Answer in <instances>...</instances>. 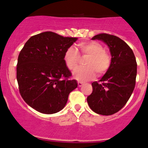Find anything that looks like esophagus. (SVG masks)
<instances>
[{"label":"esophagus","instance_id":"34e87169","mask_svg":"<svg viewBox=\"0 0 148 148\" xmlns=\"http://www.w3.org/2000/svg\"><path fill=\"white\" fill-rule=\"evenodd\" d=\"M83 83L82 82H80V81H78V86H79V87H81V86H83Z\"/></svg>","mask_w":148,"mask_h":148}]
</instances>
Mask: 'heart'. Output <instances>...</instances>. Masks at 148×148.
<instances>
[{
	"label": "heart",
	"instance_id": "b5f03b06",
	"mask_svg": "<svg viewBox=\"0 0 148 148\" xmlns=\"http://www.w3.org/2000/svg\"><path fill=\"white\" fill-rule=\"evenodd\" d=\"M81 54L89 56L85 62L86 67H79L74 72V76L80 81H87L95 77L96 72L98 75H101L109 68L111 57L103 51L102 45L97 42H81L78 45ZM79 56L74 47H69L66 51L64 60L69 70H74L78 66Z\"/></svg>",
	"mask_w": 148,
	"mask_h": 148
}]
</instances>
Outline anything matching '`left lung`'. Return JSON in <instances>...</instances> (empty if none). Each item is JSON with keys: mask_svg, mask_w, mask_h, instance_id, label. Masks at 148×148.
<instances>
[{"mask_svg": "<svg viewBox=\"0 0 148 148\" xmlns=\"http://www.w3.org/2000/svg\"><path fill=\"white\" fill-rule=\"evenodd\" d=\"M108 46L111 55L109 68L98 83H92V92L87 97L95 113L110 115L126 104L136 84L137 64L133 51L126 42L115 35L101 33L92 38Z\"/></svg>", "mask_w": 148, "mask_h": 148, "instance_id": "1", "label": "left lung"}]
</instances>
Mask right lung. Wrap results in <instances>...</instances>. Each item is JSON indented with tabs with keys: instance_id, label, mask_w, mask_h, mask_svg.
Here are the masks:
<instances>
[{
	"instance_id": "add662e5",
	"label": "right lung",
	"mask_w": 148,
	"mask_h": 148,
	"mask_svg": "<svg viewBox=\"0 0 148 148\" xmlns=\"http://www.w3.org/2000/svg\"><path fill=\"white\" fill-rule=\"evenodd\" d=\"M78 38L51 31L32 36L18 57L16 79L20 94L30 107L45 114L59 112L78 86L64 56Z\"/></svg>"
}]
</instances>
